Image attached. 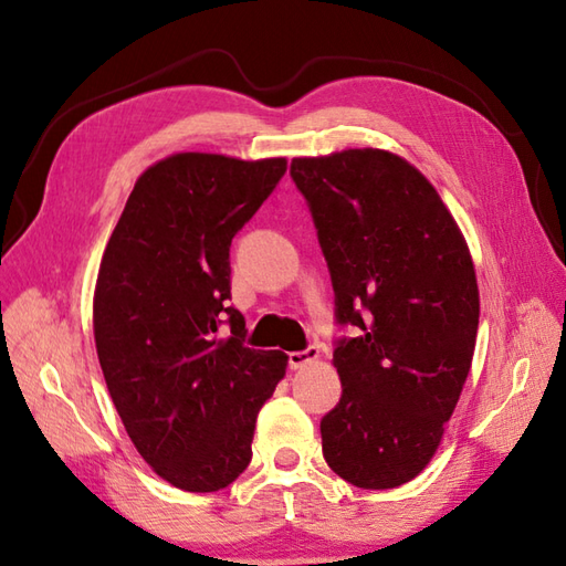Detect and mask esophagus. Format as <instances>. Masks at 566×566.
I'll list each match as a JSON object with an SVG mask.
<instances>
[{"label":"esophagus","instance_id":"esophagus-1","mask_svg":"<svg viewBox=\"0 0 566 566\" xmlns=\"http://www.w3.org/2000/svg\"><path fill=\"white\" fill-rule=\"evenodd\" d=\"M318 357H321V350H318V347L311 345V347H306V350L290 353V365H292V369H302L311 363H318Z\"/></svg>","mask_w":566,"mask_h":566}]
</instances>
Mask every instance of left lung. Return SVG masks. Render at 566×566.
<instances>
[{
  "label": "left lung",
  "mask_w": 566,
  "mask_h": 566,
  "mask_svg": "<svg viewBox=\"0 0 566 566\" xmlns=\"http://www.w3.org/2000/svg\"><path fill=\"white\" fill-rule=\"evenodd\" d=\"M326 255L340 340V403L321 420L323 457L359 489H394L438 452L472 367L479 286L460 226L401 155L347 148L294 158Z\"/></svg>",
  "instance_id": "obj_1"
}]
</instances>
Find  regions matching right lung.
Instances as JSON below:
<instances>
[{
	"instance_id": "obj_1",
	"label": "right lung",
	"mask_w": 566,
	"mask_h": 566,
	"mask_svg": "<svg viewBox=\"0 0 566 566\" xmlns=\"http://www.w3.org/2000/svg\"><path fill=\"white\" fill-rule=\"evenodd\" d=\"M284 172L286 158L175 153L136 179L102 255L92 323L106 389L143 460L182 491L243 474L290 365L245 347V318L226 304L231 240Z\"/></svg>"
}]
</instances>
